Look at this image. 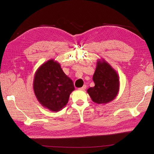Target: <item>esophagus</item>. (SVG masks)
<instances>
[{
  "label": "esophagus",
  "mask_w": 154,
  "mask_h": 154,
  "mask_svg": "<svg viewBox=\"0 0 154 154\" xmlns=\"http://www.w3.org/2000/svg\"><path fill=\"white\" fill-rule=\"evenodd\" d=\"M86 88H87V86L85 85H83L82 87L80 88V90H82V91H84V90L86 89Z\"/></svg>",
  "instance_id": "34e87169"
}]
</instances>
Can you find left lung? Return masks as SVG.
<instances>
[{"label": "left lung", "instance_id": "obj_1", "mask_svg": "<svg viewBox=\"0 0 154 154\" xmlns=\"http://www.w3.org/2000/svg\"><path fill=\"white\" fill-rule=\"evenodd\" d=\"M92 80L94 87L87 91L92 101L97 104H106L114 100L119 90L118 72L104 59L97 60Z\"/></svg>", "mask_w": 154, "mask_h": 154}]
</instances>
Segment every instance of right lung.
Returning a JSON list of instances; mask_svg holds the SVG:
<instances>
[{"label":"right lung","mask_w":154,"mask_h":154,"mask_svg":"<svg viewBox=\"0 0 154 154\" xmlns=\"http://www.w3.org/2000/svg\"><path fill=\"white\" fill-rule=\"evenodd\" d=\"M33 90L42 105L51 111L58 112L67 104L74 87L72 80L64 73L60 64L51 59L36 70Z\"/></svg>","instance_id":"obj_1"}]
</instances>
